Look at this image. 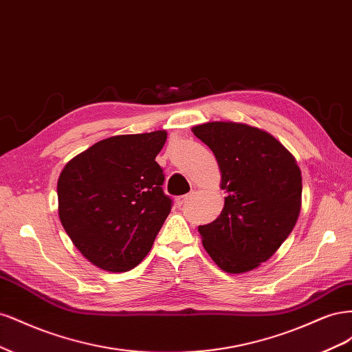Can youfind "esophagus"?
Listing matches in <instances>:
<instances>
[{"instance_id": "34e87169", "label": "esophagus", "mask_w": 352, "mask_h": 352, "mask_svg": "<svg viewBox=\"0 0 352 352\" xmlns=\"http://www.w3.org/2000/svg\"><path fill=\"white\" fill-rule=\"evenodd\" d=\"M194 197V192H190V194H188V195H184V197H180V198H177V204L179 206H184V204H186V202Z\"/></svg>"}]
</instances>
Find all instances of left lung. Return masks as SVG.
Segmentation results:
<instances>
[{
	"instance_id": "8db88e82",
	"label": "left lung",
	"mask_w": 352,
	"mask_h": 352,
	"mask_svg": "<svg viewBox=\"0 0 352 352\" xmlns=\"http://www.w3.org/2000/svg\"><path fill=\"white\" fill-rule=\"evenodd\" d=\"M192 132L214 153L228 192L220 216L198 226L202 245L221 270L250 272L292 232L301 210V170L278 140L257 127L210 122Z\"/></svg>"
}]
</instances>
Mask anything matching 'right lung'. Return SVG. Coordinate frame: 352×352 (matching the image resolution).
Returning a JSON list of instances; mask_svg holds the SVG:
<instances>
[{"instance_id":"right-lung-1","label":"right lung","mask_w":352,"mask_h":352,"mask_svg":"<svg viewBox=\"0 0 352 352\" xmlns=\"http://www.w3.org/2000/svg\"><path fill=\"white\" fill-rule=\"evenodd\" d=\"M167 133L119 135L94 144L63 168L61 225L82 255L107 272H127L150 252L173 206L155 162Z\"/></svg>"}]
</instances>
